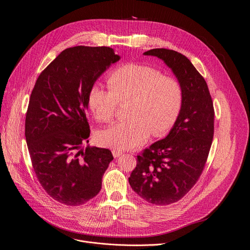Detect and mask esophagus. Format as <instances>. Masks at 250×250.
I'll use <instances>...</instances> for the list:
<instances>
[{"label": "esophagus", "mask_w": 250, "mask_h": 250, "mask_svg": "<svg viewBox=\"0 0 250 250\" xmlns=\"http://www.w3.org/2000/svg\"><path fill=\"white\" fill-rule=\"evenodd\" d=\"M112 155L114 158H117V157H120L123 155V152L120 150H112Z\"/></svg>", "instance_id": "1"}]
</instances>
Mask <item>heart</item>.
<instances>
[{"instance_id": "heart-1", "label": "heart", "mask_w": 250, "mask_h": 250, "mask_svg": "<svg viewBox=\"0 0 250 250\" xmlns=\"http://www.w3.org/2000/svg\"><path fill=\"white\" fill-rule=\"evenodd\" d=\"M109 89L94 85L89 107L100 122L111 121L118 101L129 100L126 121L117 122L97 136L102 146L129 150L141 146L151 135L160 136L173 125L182 103V88L171 76L147 64L128 63L113 71Z\"/></svg>"}]
</instances>
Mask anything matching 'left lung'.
I'll use <instances>...</instances> for the list:
<instances>
[{"mask_svg": "<svg viewBox=\"0 0 250 250\" xmlns=\"http://www.w3.org/2000/svg\"><path fill=\"white\" fill-rule=\"evenodd\" d=\"M182 88L179 114L169 134L138 156L130 187L150 204L165 206L182 199L205 167L214 137V107L208 85L191 62L179 52L154 48Z\"/></svg>", "mask_w": 250, "mask_h": 250, "instance_id": "obj_1", "label": "left lung"}]
</instances>
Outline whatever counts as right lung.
Instances as JSON below:
<instances>
[{
  "mask_svg": "<svg viewBox=\"0 0 250 250\" xmlns=\"http://www.w3.org/2000/svg\"><path fill=\"white\" fill-rule=\"evenodd\" d=\"M121 60L106 46L64 49L37 78L25 120L34 172L52 199L79 206L100 191L113 160L108 149L87 146L88 98L97 79Z\"/></svg>",
  "mask_w": 250,
  "mask_h": 250,
  "instance_id": "add662e5",
  "label": "right lung"
}]
</instances>
